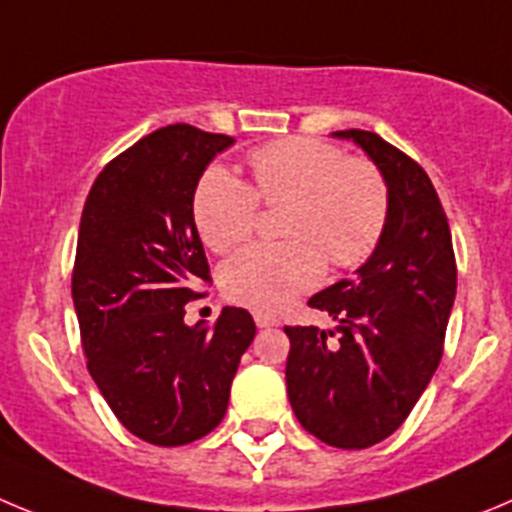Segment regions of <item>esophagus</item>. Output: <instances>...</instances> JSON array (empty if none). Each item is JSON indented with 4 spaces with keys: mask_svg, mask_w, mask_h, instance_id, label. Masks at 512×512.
Segmentation results:
<instances>
[{
    "mask_svg": "<svg viewBox=\"0 0 512 512\" xmlns=\"http://www.w3.org/2000/svg\"><path fill=\"white\" fill-rule=\"evenodd\" d=\"M255 324L257 329H270V326H278V316L267 311H255Z\"/></svg>",
    "mask_w": 512,
    "mask_h": 512,
    "instance_id": "obj_1",
    "label": "esophagus"
}]
</instances>
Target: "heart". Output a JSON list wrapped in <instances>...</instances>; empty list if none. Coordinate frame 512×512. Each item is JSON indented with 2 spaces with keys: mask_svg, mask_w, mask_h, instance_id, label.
Returning <instances> with one entry per match:
<instances>
[{
  "mask_svg": "<svg viewBox=\"0 0 512 512\" xmlns=\"http://www.w3.org/2000/svg\"><path fill=\"white\" fill-rule=\"evenodd\" d=\"M252 183L222 168L206 170L193 193L204 245L229 252L257 227L260 201L288 204L278 245H252L222 267L224 296L255 311H275L316 288L326 260L336 270L365 262L388 224L390 193L380 170L342 147L293 137L250 153Z\"/></svg>",
  "mask_w": 512,
  "mask_h": 512,
  "instance_id": "1",
  "label": "heart"
}]
</instances>
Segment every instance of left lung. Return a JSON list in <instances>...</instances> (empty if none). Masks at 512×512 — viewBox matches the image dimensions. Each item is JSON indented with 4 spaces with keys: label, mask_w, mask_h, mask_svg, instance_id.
Segmentation results:
<instances>
[{
    "label": "left lung",
    "mask_w": 512,
    "mask_h": 512,
    "mask_svg": "<svg viewBox=\"0 0 512 512\" xmlns=\"http://www.w3.org/2000/svg\"><path fill=\"white\" fill-rule=\"evenodd\" d=\"M388 183V224L357 275L308 301L336 329L285 326V382L308 434L336 449H367L408 418L444 354L457 296L449 219L413 158L375 132L344 130Z\"/></svg>",
    "instance_id": "obj_1"
}]
</instances>
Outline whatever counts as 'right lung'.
Listing matches in <instances>:
<instances>
[{"mask_svg":"<svg viewBox=\"0 0 512 512\" xmlns=\"http://www.w3.org/2000/svg\"><path fill=\"white\" fill-rule=\"evenodd\" d=\"M232 142L168 124L109 160L86 196L71 278L86 367L119 423L147 444L214 431L255 339L245 308H224L214 331L183 321L211 283L193 193Z\"/></svg>","mask_w":512,"mask_h":512,"instance_id":"1","label":"right lung"}]
</instances>
